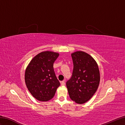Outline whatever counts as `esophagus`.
I'll use <instances>...</instances> for the list:
<instances>
[{
  "label": "esophagus",
  "mask_w": 125,
  "mask_h": 125,
  "mask_svg": "<svg viewBox=\"0 0 125 125\" xmlns=\"http://www.w3.org/2000/svg\"><path fill=\"white\" fill-rule=\"evenodd\" d=\"M61 85L62 86H64L65 85V81H61Z\"/></svg>",
  "instance_id": "34e87169"
}]
</instances>
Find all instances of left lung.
<instances>
[{"instance_id": "left-lung-1", "label": "left lung", "mask_w": 125, "mask_h": 125, "mask_svg": "<svg viewBox=\"0 0 125 125\" xmlns=\"http://www.w3.org/2000/svg\"><path fill=\"white\" fill-rule=\"evenodd\" d=\"M73 69L72 76L66 85L71 99L79 104L87 102L98 89L100 73L97 62L86 52L71 54Z\"/></svg>"}]
</instances>
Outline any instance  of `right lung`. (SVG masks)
I'll list each match as a JSON object with an SVG mask.
<instances>
[{
	"label": "right lung",
	"mask_w": 125,
	"mask_h": 125,
	"mask_svg": "<svg viewBox=\"0 0 125 125\" xmlns=\"http://www.w3.org/2000/svg\"><path fill=\"white\" fill-rule=\"evenodd\" d=\"M58 56L57 52H41L31 60L26 68L25 75L26 86L37 100L47 102L52 99L60 85L53 68Z\"/></svg>",
	"instance_id": "right-lung-1"
}]
</instances>
